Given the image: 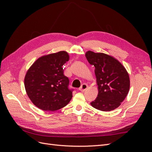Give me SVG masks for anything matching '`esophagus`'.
I'll list each match as a JSON object with an SVG mask.
<instances>
[{"label": "esophagus", "mask_w": 152, "mask_h": 152, "mask_svg": "<svg viewBox=\"0 0 152 152\" xmlns=\"http://www.w3.org/2000/svg\"><path fill=\"white\" fill-rule=\"evenodd\" d=\"M87 87H88V86H87V85L86 84H83L79 88V90L82 92H84V91H86L87 89Z\"/></svg>", "instance_id": "1"}]
</instances>
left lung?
Wrapping results in <instances>:
<instances>
[{
	"label": "left lung",
	"instance_id": "1",
	"mask_svg": "<svg viewBox=\"0 0 152 152\" xmlns=\"http://www.w3.org/2000/svg\"><path fill=\"white\" fill-rule=\"evenodd\" d=\"M86 57L95 67L98 86V97L91 103V106L104 112L118 108L129 91V76L126 68L117 59L104 53L89 50Z\"/></svg>",
	"mask_w": 152,
	"mask_h": 152
}]
</instances>
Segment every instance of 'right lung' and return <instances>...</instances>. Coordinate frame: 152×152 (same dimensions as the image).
<instances>
[{"label":"right lung","mask_w":152,"mask_h":152,"mask_svg":"<svg viewBox=\"0 0 152 152\" xmlns=\"http://www.w3.org/2000/svg\"><path fill=\"white\" fill-rule=\"evenodd\" d=\"M69 60L66 51L45 55L34 63L25 77V87L30 99L45 111H56L70 102L72 91L64 75L63 65Z\"/></svg>","instance_id":"right-lung-1"}]
</instances>
